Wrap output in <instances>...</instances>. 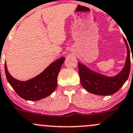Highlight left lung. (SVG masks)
Listing matches in <instances>:
<instances>
[{
    "label": "left lung",
    "instance_id": "1",
    "mask_svg": "<svg viewBox=\"0 0 133 133\" xmlns=\"http://www.w3.org/2000/svg\"><path fill=\"white\" fill-rule=\"evenodd\" d=\"M127 48V57L125 65L119 73L114 76H108L78 62V70L82 87L88 92L99 96L114 94L121 89L129 77L131 68L130 51L128 43L123 37ZM133 62V59H132Z\"/></svg>",
    "mask_w": 133,
    "mask_h": 133
}]
</instances>
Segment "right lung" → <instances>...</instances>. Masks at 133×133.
<instances>
[{
	"mask_svg": "<svg viewBox=\"0 0 133 133\" xmlns=\"http://www.w3.org/2000/svg\"><path fill=\"white\" fill-rule=\"evenodd\" d=\"M65 57L53 62L39 75L25 82L12 77L7 69L5 62V72L7 79L19 97L27 101H38L50 96L57 85V77Z\"/></svg>",
	"mask_w": 133,
	"mask_h": 133,
	"instance_id": "right-lung-1",
	"label": "right lung"
}]
</instances>
